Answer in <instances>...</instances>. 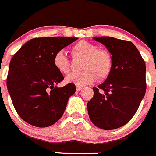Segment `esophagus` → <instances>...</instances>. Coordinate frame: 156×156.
Listing matches in <instances>:
<instances>
[{
	"label": "esophagus",
	"mask_w": 156,
	"mask_h": 156,
	"mask_svg": "<svg viewBox=\"0 0 156 156\" xmlns=\"http://www.w3.org/2000/svg\"><path fill=\"white\" fill-rule=\"evenodd\" d=\"M83 87H81V86H76V90L77 91H80L81 89H82Z\"/></svg>",
	"instance_id": "34e87169"
}]
</instances>
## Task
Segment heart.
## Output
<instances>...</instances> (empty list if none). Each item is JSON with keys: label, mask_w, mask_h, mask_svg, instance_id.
<instances>
[{"label": "heart", "mask_w": 156, "mask_h": 156, "mask_svg": "<svg viewBox=\"0 0 156 156\" xmlns=\"http://www.w3.org/2000/svg\"><path fill=\"white\" fill-rule=\"evenodd\" d=\"M73 55L84 56L81 69L82 72H75L66 78V81L77 86H84L94 83L97 78L103 79L108 76L112 65L110 53L106 50L100 49L91 42L80 41L72 47ZM53 63L58 72L68 74L70 72V60L63 50L55 53Z\"/></svg>", "instance_id": "obj_1"}]
</instances>
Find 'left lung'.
Returning a JSON list of instances; mask_svg holds the SVG:
<instances>
[{"label": "left lung", "mask_w": 156, "mask_h": 156, "mask_svg": "<svg viewBox=\"0 0 156 156\" xmlns=\"http://www.w3.org/2000/svg\"><path fill=\"white\" fill-rule=\"evenodd\" d=\"M112 54V65L107 78L94 87L87 103L88 115L94 125L113 130L133 118L146 90V65L132 42L112 37H94Z\"/></svg>", "instance_id": "8db88e82"}]
</instances>
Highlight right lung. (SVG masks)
<instances>
[{"label":"right lung","mask_w":156,"mask_h":156,"mask_svg":"<svg viewBox=\"0 0 156 156\" xmlns=\"http://www.w3.org/2000/svg\"><path fill=\"white\" fill-rule=\"evenodd\" d=\"M77 37H35L26 42L10 60L7 87L19 115L29 125L46 127L63 115L69 98L75 92L69 83L56 84L64 79L53 63L56 52Z\"/></svg>","instance_id":"obj_1"}]
</instances>
